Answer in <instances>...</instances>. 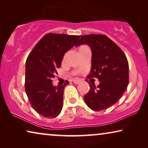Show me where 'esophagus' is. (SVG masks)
Wrapping results in <instances>:
<instances>
[{"label": "esophagus", "instance_id": "34e87169", "mask_svg": "<svg viewBox=\"0 0 148 148\" xmlns=\"http://www.w3.org/2000/svg\"><path fill=\"white\" fill-rule=\"evenodd\" d=\"M80 82H81V79H73V83L75 84H79Z\"/></svg>", "mask_w": 148, "mask_h": 148}]
</instances>
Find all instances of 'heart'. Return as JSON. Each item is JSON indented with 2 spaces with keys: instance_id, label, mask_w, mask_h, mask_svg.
Masks as SVG:
<instances>
[{
  "instance_id": "b5f03b06",
  "label": "heart",
  "mask_w": 148,
  "mask_h": 148,
  "mask_svg": "<svg viewBox=\"0 0 148 148\" xmlns=\"http://www.w3.org/2000/svg\"><path fill=\"white\" fill-rule=\"evenodd\" d=\"M84 47H88V46H86V45H82V46H80L79 48H84Z\"/></svg>"
}]
</instances>
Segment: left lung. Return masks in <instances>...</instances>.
<instances>
[{
    "label": "left lung",
    "mask_w": 148,
    "mask_h": 148,
    "mask_svg": "<svg viewBox=\"0 0 148 148\" xmlns=\"http://www.w3.org/2000/svg\"><path fill=\"white\" fill-rule=\"evenodd\" d=\"M84 44H88L92 52V69L87 78L100 82L97 87L90 84L84 100L93 110H105L120 100L128 86V60L120 47L105 35L82 36L76 46Z\"/></svg>",
    "instance_id": "obj_1"
}]
</instances>
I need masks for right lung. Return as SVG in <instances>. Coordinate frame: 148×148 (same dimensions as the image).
I'll return each instance as SVG.
<instances>
[{"instance_id": "add662e5", "label": "right lung", "mask_w": 148, "mask_h": 148, "mask_svg": "<svg viewBox=\"0 0 148 148\" xmlns=\"http://www.w3.org/2000/svg\"><path fill=\"white\" fill-rule=\"evenodd\" d=\"M81 36L49 33L46 34L30 52L25 62V89L32 108L46 118H55L62 108L64 88L53 86L62 58L75 46Z\"/></svg>"}]
</instances>
